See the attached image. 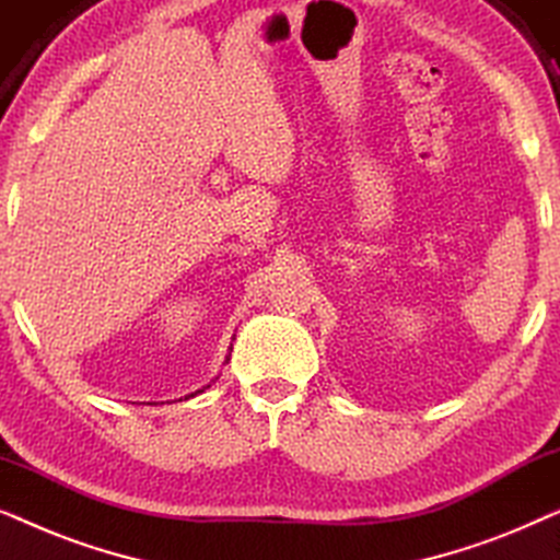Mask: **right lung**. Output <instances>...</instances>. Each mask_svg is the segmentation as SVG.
<instances>
[{
	"label": "right lung",
	"instance_id": "right-lung-1",
	"mask_svg": "<svg viewBox=\"0 0 560 560\" xmlns=\"http://www.w3.org/2000/svg\"><path fill=\"white\" fill-rule=\"evenodd\" d=\"M229 357H232V347H229ZM229 357H226V364H229ZM219 380V377H217ZM213 382V380H211ZM211 382H209V385H203L201 389H196V393H190V395H186V400H188V397H196V395H201V393H206V389H209L211 387ZM180 400H183V397H180ZM148 405H152V402H148Z\"/></svg>",
	"mask_w": 560,
	"mask_h": 560
}]
</instances>
